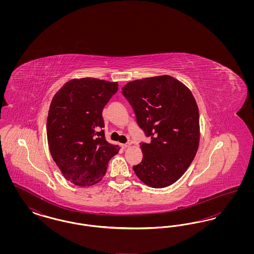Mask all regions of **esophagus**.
I'll list each match as a JSON object with an SVG mask.
<instances>
[{"instance_id":"1","label":"esophagus","mask_w":254,"mask_h":254,"mask_svg":"<svg viewBox=\"0 0 254 254\" xmlns=\"http://www.w3.org/2000/svg\"><path fill=\"white\" fill-rule=\"evenodd\" d=\"M130 145H131V141H128L127 144H122V148H124V149H125V148H127V147L130 146Z\"/></svg>"}]
</instances>
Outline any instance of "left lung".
Listing matches in <instances>:
<instances>
[{"mask_svg":"<svg viewBox=\"0 0 254 254\" xmlns=\"http://www.w3.org/2000/svg\"><path fill=\"white\" fill-rule=\"evenodd\" d=\"M122 94L149 142L140 143L143 159L133 166L145 185L161 189L177 181L190 166L200 140L199 110L190 90L171 76L129 82Z\"/></svg>","mask_w":254,"mask_h":254,"instance_id":"obj_1","label":"left lung"}]
</instances>
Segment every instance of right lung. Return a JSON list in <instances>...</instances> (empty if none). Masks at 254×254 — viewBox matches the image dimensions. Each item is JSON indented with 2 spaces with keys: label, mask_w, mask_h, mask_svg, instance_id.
<instances>
[{
  "label": "right lung",
  "mask_w": 254,
  "mask_h": 254,
  "mask_svg": "<svg viewBox=\"0 0 254 254\" xmlns=\"http://www.w3.org/2000/svg\"><path fill=\"white\" fill-rule=\"evenodd\" d=\"M118 90L117 83L94 78L71 80L54 95L49 110V150L64 177L87 187L104 177L118 145L106 140L103 109Z\"/></svg>",
  "instance_id": "1"
}]
</instances>
